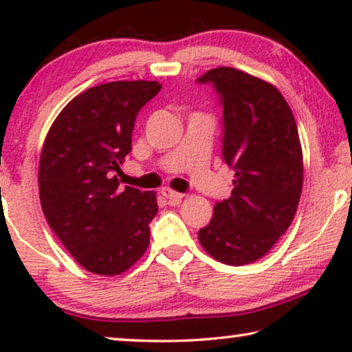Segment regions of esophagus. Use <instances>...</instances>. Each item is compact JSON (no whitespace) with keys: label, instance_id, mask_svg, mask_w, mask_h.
I'll list each match as a JSON object with an SVG mask.
<instances>
[{"label":"esophagus","instance_id":"1","mask_svg":"<svg viewBox=\"0 0 352 352\" xmlns=\"http://www.w3.org/2000/svg\"><path fill=\"white\" fill-rule=\"evenodd\" d=\"M162 195L165 197V199L170 201V204H177V201H179L182 197V194H179V192H175V190H171V189H168V187H165V189H162Z\"/></svg>","mask_w":352,"mask_h":352}]
</instances>
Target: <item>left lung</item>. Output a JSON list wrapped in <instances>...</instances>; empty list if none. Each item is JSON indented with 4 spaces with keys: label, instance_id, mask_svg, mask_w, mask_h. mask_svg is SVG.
Instances as JSON below:
<instances>
[{
    "label": "left lung",
    "instance_id": "obj_1",
    "mask_svg": "<svg viewBox=\"0 0 352 352\" xmlns=\"http://www.w3.org/2000/svg\"><path fill=\"white\" fill-rule=\"evenodd\" d=\"M223 105V158L235 171L229 199L199 230L205 252L242 266L263 258L295 218L302 189L296 122L276 86L232 67L201 75Z\"/></svg>",
    "mask_w": 352,
    "mask_h": 352
}]
</instances>
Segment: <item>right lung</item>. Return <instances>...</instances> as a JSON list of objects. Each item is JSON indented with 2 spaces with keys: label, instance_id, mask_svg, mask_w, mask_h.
Here are the masks:
<instances>
[{
  "label": "right lung",
  "instance_id": "right-lung-1",
  "mask_svg": "<svg viewBox=\"0 0 352 352\" xmlns=\"http://www.w3.org/2000/svg\"><path fill=\"white\" fill-rule=\"evenodd\" d=\"M158 81H112L65 105L47 133L38 186L47 224L86 271L118 276L142 256L157 214L155 192L120 187L113 173L131 152L136 117Z\"/></svg>",
  "mask_w": 352,
  "mask_h": 352
}]
</instances>
